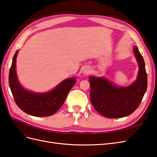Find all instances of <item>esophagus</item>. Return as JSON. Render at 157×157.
<instances>
[{
  "mask_svg": "<svg viewBox=\"0 0 157 157\" xmlns=\"http://www.w3.org/2000/svg\"><path fill=\"white\" fill-rule=\"evenodd\" d=\"M91 72H92L91 69H90V67H85V68L84 69V70H83V73H84V75H89V74L91 73Z\"/></svg>",
  "mask_w": 157,
  "mask_h": 157,
  "instance_id": "obj_1",
  "label": "esophagus"
}]
</instances>
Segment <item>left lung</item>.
<instances>
[{"label": "left lung", "instance_id": "left-lung-1", "mask_svg": "<svg viewBox=\"0 0 157 157\" xmlns=\"http://www.w3.org/2000/svg\"><path fill=\"white\" fill-rule=\"evenodd\" d=\"M134 53L139 65L136 81L130 86L118 87L104 77L90 76V101L101 115L118 118L134 113L143 99L147 88V75L145 61L136 46Z\"/></svg>", "mask_w": 157, "mask_h": 157}]
</instances>
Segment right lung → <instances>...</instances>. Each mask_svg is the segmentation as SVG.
Returning a JSON list of instances; mask_svg holds the SVG:
<instances>
[{
	"label": "right lung",
	"mask_w": 157,
	"mask_h": 157,
	"mask_svg": "<svg viewBox=\"0 0 157 157\" xmlns=\"http://www.w3.org/2000/svg\"><path fill=\"white\" fill-rule=\"evenodd\" d=\"M16 52L9 72V85L16 105L28 115L35 117L51 116L63 105L67 94L76 82L75 77L66 79L54 89L46 93H34L23 88L16 74Z\"/></svg>",
	"instance_id": "right-lung-1"
}]
</instances>
